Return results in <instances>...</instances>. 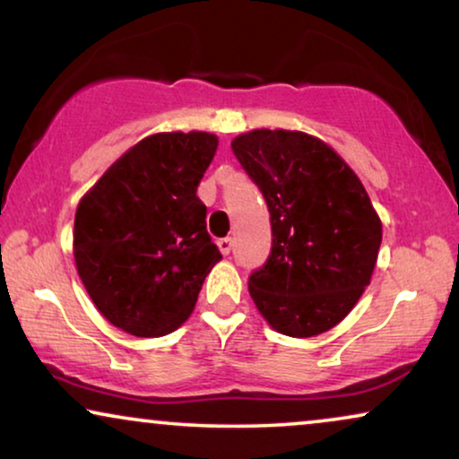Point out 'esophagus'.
I'll use <instances>...</instances> for the list:
<instances>
[{
    "instance_id": "34e87169",
    "label": "esophagus",
    "mask_w": 459,
    "mask_h": 459,
    "mask_svg": "<svg viewBox=\"0 0 459 459\" xmlns=\"http://www.w3.org/2000/svg\"><path fill=\"white\" fill-rule=\"evenodd\" d=\"M217 247L221 250V255H230L231 247H234V240H231V238H221V240H217Z\"/></svg>"
}]
</instances>
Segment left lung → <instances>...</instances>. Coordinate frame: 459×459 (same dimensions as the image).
Listing matches in <instances>:
<instances>
[{"label": "left lung", "instance_id": "obj_1", "mask_svg": "<svg viewBox=\"0 0 459 459\" xmlns=\"http://www.w3.org/2000/svg\"><path fill=\"white\" fill-rule=\"evenodd\" d=\"M231 150L272 215V255L248 278L256 309L280 334L328 332L357 305L378 259L382 223L366 187L303 131L253 129Z\"/></svg>", "mask_w": 459, "mask_h": 459}]
</instances>
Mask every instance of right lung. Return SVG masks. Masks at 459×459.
Masks as SVG:
<instances>
[{
    "mask_svg": "<svg viewBox=\"0 0 459 459\" xmlns=\"http://www.w3.org/2000/svg\"><path fill=\"white\" fill-rule=\"evenodd\" d=\"M217 143L206 131L143 137L81 198L74 263L93 305L117 328L140 338L178 330L221 261L196 196Z\"/></svg>",
    "mask_w": 459,
    "mask_h": 459,
    "instance_id": "add662e5",
    "label": "right lung"
}]
</instances>
